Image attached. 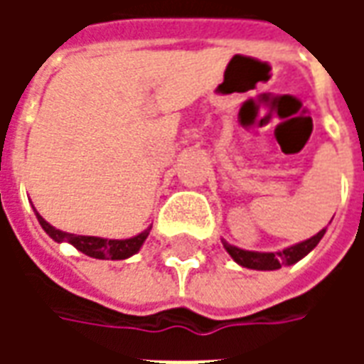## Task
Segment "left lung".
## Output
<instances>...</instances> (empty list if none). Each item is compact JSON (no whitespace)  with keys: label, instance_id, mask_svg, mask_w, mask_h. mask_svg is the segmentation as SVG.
I'll return each mask as SVG.
<instances>
[{"label":"left lung","instance_id":"8db88e82","mask_svg":"<svg viewBox=\"0 0 364 364\" xmlns=\"http://www.w3.org/2000/svg\"><path fill=\"white\" fill-rule=\"evenodd\" d=\"M326 234V230L318 232L316 236L306 240L302 244L292 245V247H287L282 252L277 253H259V252H245V250H240V247H234L230 245L228 242H224V247L226 252L234 257V261H237L242 267L247 269H257V271H273V269H281L282 265H292L300 261L304 255L312 252L314 247L318 245L321 237Z\"/></svg>","mask_w":364,"mask_h":364}]
</instances>
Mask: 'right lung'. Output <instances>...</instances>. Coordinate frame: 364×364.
<instances>
[{"label":"right lung","instance_id":"right-lung-1","mask_svg":"<svg viewBox=\"0 0 364 364\" xmlns=\"http://www.w3.org/2000/svg\"><path fill=\"white\" fill-rule=\"evenodd\" d=\"M36 218L41 222V226L44 232L54 240V242H68L72 244L75 250H80L90 257L95 259H127L130 255H134L140 245L144 244V240L150 234V228L144 230L142 234L130 237V240H105V237H95V236H75V234H68L62 230L52 228L48 222L44 220L41 214L36 213Z\"/></svg>","mask_w":364,"mask_h":364}]
</instances>
